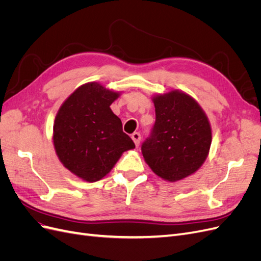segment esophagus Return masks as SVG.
Instances as JSON below:
<instances>
[{
    "mask_svg": "<svg viewBox=\"0 0 261 261\" xmlns=\"http://www.w3.org/2000/svg\"><path fill=\"white\" fill-rule=\"evenodd\" d=\"M132 139H133V141L134 143H135V145H136V147H138L139 146V144H140V139H141V135L139 133H134L133 135H132Z\"/></svg>",
    "mask_w": 261,
    "mask_h": 261,
    "instance_id": "esophagus-1",
    "label": "esophagus"
}]
</instances>
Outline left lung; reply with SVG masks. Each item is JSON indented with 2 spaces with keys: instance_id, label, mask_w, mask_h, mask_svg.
I'll list each match as a JSON object with an SVG mask.
<instances>
[{
  "instance_id": "obj_1",
  "label": "left lung",
  "mask_w": 261,
  "mask_h": 261,
  "mask_svg": "<svg viewBox=\"0 0 261 261\" xmlns=\"http://www.w3.org/2000/svg\"><path fill=\"white\" fill-rule=\"evenodd\" d=\"M152 101L155 123L141 152L155 175L177 181L194 174L206 161L211 126L198 102L186 92L155 94Z\"/></svg>"
}]
</instances>
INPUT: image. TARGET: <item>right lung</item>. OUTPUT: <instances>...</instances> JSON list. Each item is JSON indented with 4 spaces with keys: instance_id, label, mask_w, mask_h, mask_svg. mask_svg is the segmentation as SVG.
Here are the masks:
<instances>
[{
    "instance_id": "right-lung-1",
    "label": "right lung",
    "mask_w": 261,
    "mask_h": 261,
    "mask_svg": "<svg viewBox=\"0 0 261 261\" xmlns=\"http://www.w3.org/2000/svg\"><path fill=\"white\" fill-rule=\"evenodd\" d=\"M120 94L99 83L84 84L63 102L55 116V152L68 171L86 181L105 177L124 151L135 148L110 108Z\"/></svg>"
}]
</instances>
